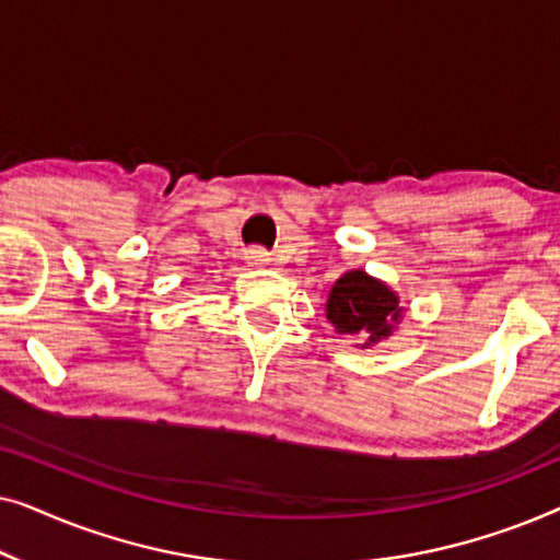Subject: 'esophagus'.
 <instances>
[{"mask_svg": "<svg viewBox=\"0 0 560 560\" xmlns=\"http://www.w3.org/2000/svg\"><path fill=\"white\" fill-rule=\"evenodd\" d=\"M247 259H249V265H267L270 262V252H265L262 247H252V249H247Z\"/></svg>", "mask_w": 560, "mask_h": 560, "instance_id": "34e87169", "label": "esophagus"}]
</instances>
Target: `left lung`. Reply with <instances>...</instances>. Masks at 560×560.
<instances>
[{
    "label": "left lung",
    "instance_id": "8db88e82",
    "mask_svg": "<svg viewBox=\"0 0 560 560\" xmlns=\"http://www.w3.org/2000/svg\"><path fill=\"white\" fill-rule=\"evenodd\" d=\"M326 318L334 324L336 334L359 339V347L366 349L395 331V324L402 318V305L385 282L364 270H351L334 282Z\"/></svg>",
    "mask_w": 560,
    "mask_h": 560
}]
</instances>
